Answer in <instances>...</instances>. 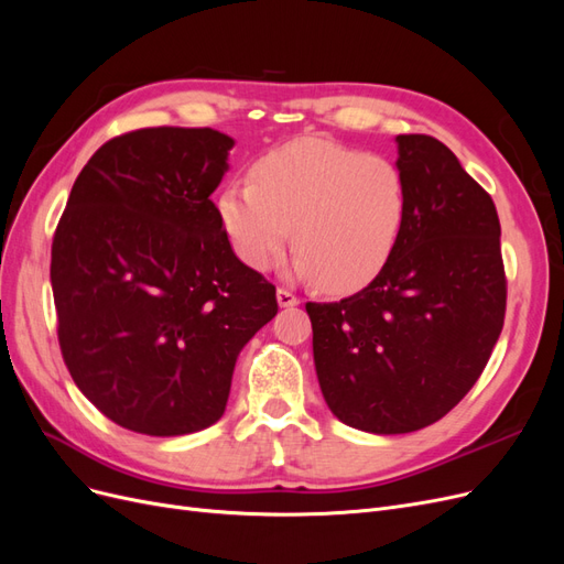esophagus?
Returning a JSON list of instances; mask_svg holds the SVG:
<instances>
[{
    "instance_id": "34e87169",
    "label": "esophagus",
    "mask_w": 564,
    "mask_h": 564,
    "mask_svg": "<svg viewBox=\"0 0 564 564\" xmlns=\"http://www.w3.org/2000/svg\"><path fill=\"white\" fill-rule=\"evenodd\" d=\"M278 303L280 308H294V305H299V296H294L289 289H278Z\"/></svg>"
}]
</instances>
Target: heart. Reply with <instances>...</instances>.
<instances>
[{
	"mask_svg": "<svg viewBox=\"0 0 564 564\" xmlns=\"http://www.w3.org/2000/svg\"><path fill=\"white\" fill-rule=\"evenodd\" d=\"M402 169L381 155L324 139H296L265 152L251 181L218 195V218L245 265L268 270L289 237L294 272L332 294L367 286L388 265L404 230Z\"/></svg>",
	"mask_w": 564,
	"mask_h": 564,
	"instance_id": "obj_1",
	"label": "heart"
}]
</instances>
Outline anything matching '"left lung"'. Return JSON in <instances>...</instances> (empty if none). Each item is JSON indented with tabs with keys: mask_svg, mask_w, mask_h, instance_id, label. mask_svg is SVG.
<instances>
[{
	"mask_svg": "<svg viewBox=\"0 0 564 564\" xmlns=\"http://www.w3.org/2000/svg\"><path fill=\"white\" fill-rule=\"evenodd\" d=\"M409 212L362 292L305 303L324 402L350 429L400 435L445 416L480 379L506 315L491 197L433 135H398Z\"/></svg>",
	"mask_w": 564,
	"mask_h": 564,
	"instance_id": "1",
	"label": "left lung"
}]
</instances>
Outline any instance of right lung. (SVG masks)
<instances>
[{
  "label": "right lung",
  "mask_w": 564,
  "mask_h": 564,
  "mask_svg": "<svg viewBox=\"0 0 564 564\" xmlns=\"http://www.w3.org/2000/svg\"><path fill=\"white\" fill-rule=\"evenodd\" d=\"M230 135L139 129L82 169L51 247L58 344L73 381L127 431L174 437L226 412L275 286L237 259L212 193Z\"/></svg>",
  "instance_id": "right-lung-1"
}]
</instances>
